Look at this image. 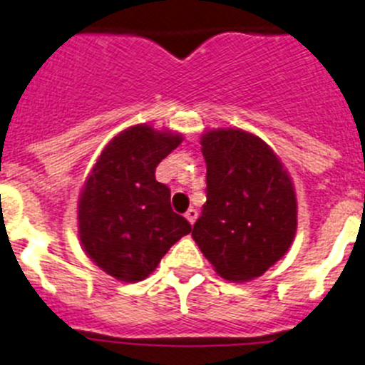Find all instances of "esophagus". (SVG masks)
<instances>
[{
  "label": "esophagus",
  "instance_id": "1",
  "mask_svg": "<svg viewBox=\"0 0 365 365\" xmlns=\"http://www.w3.org/2000/svg\"><path fill=\"white\" fill-rule=\"evenodd\" d=\"M185 217H187V220H189L190 224H194V222H196V219H197V210L196 208H189V210H187Z\"/></svg>",
  "mask_w": 365,
  "mask_h": 365
}]
</instances>
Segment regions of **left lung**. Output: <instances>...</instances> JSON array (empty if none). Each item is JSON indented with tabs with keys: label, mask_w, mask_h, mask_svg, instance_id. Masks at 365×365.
<instances>
[{
	"label": "left lung",
	"mask_w": 365,
	"mask_h": 365,
	"mask_svg": "<svg viewBox=\"0 0 365 365\" xmlns=\"http://www.w3.org/2000/svg\"><path fill=\"white\" fill-rule=\"evenodd\" d=\"M206 203L192 238L227 281L259 277L292 245L297 197L270 146L238 128L206 132Z\"/></svg>",
	"instance_id": "8db88e82"
}]
</instances>
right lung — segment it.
Segmentation results:
<instances>
[{"label":"right lung","mask_w":365,"mask_h":365,"mask_svg":"<svg viewBox=\"0 0 365 365\" xmlns=\"http://www.w3.org/2000/svg\"><path fill=\"white\" fill-rule=\"evenodd\" d=\"M182 143L178 134L134 125L109 143L91 169L77 208L88 256L125 282L148 277L192 226L171 208L155 169Z\"/></svg>","instance_id":"obj_1"}]
</instances>
